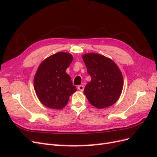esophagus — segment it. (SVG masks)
I'll return each mask as SVG.
<instances>
[{
	"mask_svg": "<svg viewBox=\"0 0 157 157\" xmlns=\"http://www.w3.org/2000/svg\"><path fill=\"white\" fill-rule=\"evenodd\" d=\"M78 89L80 90V91L82 92L84 90V86L83 85H79V86H78Z\"/></svg>",
	"mask_w": 157,
	"mask_h": 157,
	"instance_id": "obj_1",
	"label": "esophagus"
}]
</instances>
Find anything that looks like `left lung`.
<instances>
[{
  "mask_svg": "<svg viewBox=\"0 0 157 157\" xmlns=\"http://www.w3.org/2000/svg\"><path fill=\"white\" fill-rule=\"evenodd\" d=\"M91 77L84 90L88 101L98 109L111 106L119 99L124 81L121 70L110 58L96 53L82 56Z\"/></svg>",
  "mask_w": 157,
  "mask_h": 157,
  "instance_id": "obj_1",
  "label": "left lung"
}]
</instances>
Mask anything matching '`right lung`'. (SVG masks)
<instances>
[{"mask_svg": "<svg viewBox=\"0 0 157 157\" xmlns=\"http://www.w3.org/2000/svg\"><path fill=\"white\" fill-rule=\"evenodd\" d=\"M73 57L67 52H58L46 58L37 69L34 88L39 101L47 107L61 109L77 91L66 69Z\"/></svg>", "mask_w": 157, "mask_h": 157, "instance_id": "obj_1", "label": "right lung"}]
</instances>
